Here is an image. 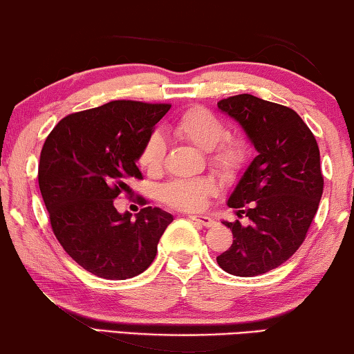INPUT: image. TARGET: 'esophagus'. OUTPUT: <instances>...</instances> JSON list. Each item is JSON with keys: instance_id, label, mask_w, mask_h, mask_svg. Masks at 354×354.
I'll return each instance as SVG.
<instances>
[{"instance_id": "obj_1", "label": "esophagus", "mask_w": 354, "mask_h": 354, "mask_svg": "<svg viewBox=\"0 0 354 354\" xmlns=\"http://www.w3.org/2000/svg\"><path fill=\"white\" fill-rule=\"evenodd\" d=\"M189 219H193V221L199 223L201 225H204V227H213V225L216 224L215 219L210 218L208 215H189Z\"/></svg>"}]
</instances>
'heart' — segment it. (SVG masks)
I'll use <instances>...</instances> for the list:
<instances>
[{"label": "heart", "instance_id": "b5f03b06", "mask_svg": "<svg viewBox=\"0 0 354 354\" xmlns=\"http://www.w3.org/2000/svg\"><path fill=\"white\" fill-rule=\"evenodd\" d=\"M172 131L207 152L208 163L225 178H234L248 166L251 144L240 133H227V124L205 106L194 105L183 111ZM166 141L158 131L150 133L138 153V165L147 174H158L163 167ZM216 185L210 178H176L160 188V199L166 205L183 212H194L215 194Z\"/></svg>", "mask_w": 354, "mask_h": 354}]
</instances>
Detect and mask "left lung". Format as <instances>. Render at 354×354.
Returning <instances> with one entry per match:
<instances>
[{"label":"left lung","instance_id":"1","mask_svg":"<svg viewBox=\"0 0 354 354\" xmlns=\"http://www.w3.org/2000/svg\"><path fill=\"white\" fill-rule=\"evenodd\" d=\"M218 108L239 120L257 156L227 201L249 223L224 221L234 241L216 262L234 276H259L290 259L306 240L323 194L320 150L292 108L251 94L223 98Z\"/></svg>","mask_w":354,"mask_h":354}]
</instances>
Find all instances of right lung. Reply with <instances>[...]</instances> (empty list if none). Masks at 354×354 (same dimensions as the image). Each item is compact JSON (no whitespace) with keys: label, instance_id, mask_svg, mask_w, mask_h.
<instances>
[{"label":"right lung","instance_id":"obj_1","mask_svg":"<svg viewBox=\"0 0 354 354\" xmlns=\"http://www.w3.org/2000/svg\"><path fill=\"white\" fill-rule=\"evenodd\" d=\"M169 103L114 100L72 113L46 136L39 161V188L53 234L68 256L103 279L122 281L146 271L172 223L158 207L131 213L114 199L141 180L136 160ZM146 205V199L138 198Z\"/></svg>","mask_w":354,"mask_h":354}]
</instances>
